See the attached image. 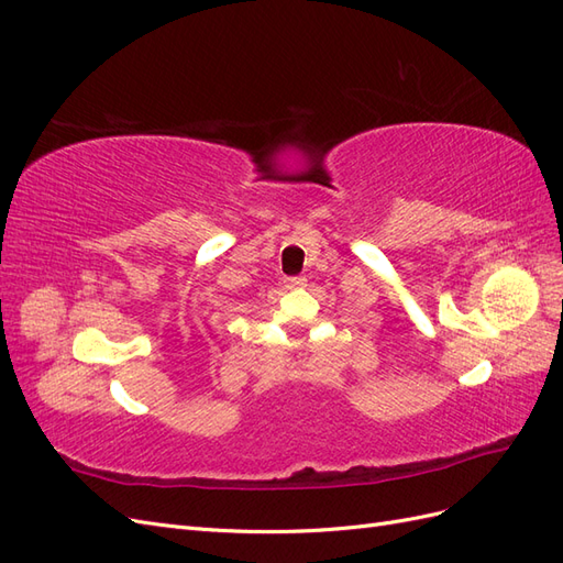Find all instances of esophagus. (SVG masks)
Returning a JSON list of instances; mask_svg holds the SVG:
<instances>
[{
  "instance_id": "obj_1",
  "label": "esophagus",
  "mask_w": 563,
  "mask_h": 563,
  "mask_svg": "<svg viewBox=\"0 0 563 563\" xmlns=\"http://www.w3.org/2000/svg\"><path fill=\"white\" fill-rule=\"evenodd\" d=\"M284 284H286V288H302L305 284H308V279H305V277H286Z\"/></svg>"
}]
</instances>
